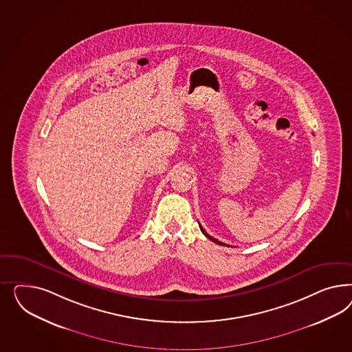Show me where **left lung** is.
I'll list each match as a JSON object with an SVG mask.
<instances>
[{"label":"left lung","instance_id":"left-lung-1","mask_svg":"<svg viewBox=\"0 0 352 352\" xmlns=\"http://www.w3.org/2000/svg\"><path fill=\"white\" fill-rule=\"evenodd\" d=\"M200 230H201V231H203V234H205V236H206V237H209V239H210V240H212V241H214V243H217V244H219V245H226V244H223V243H221V241H218V240H217V239H214V237H212V236H210V234H206V232H205V230H204V228H203V227H201V226H200Z\"/></svg>","mask_w":352,"mask_h":352}]
</instances>
